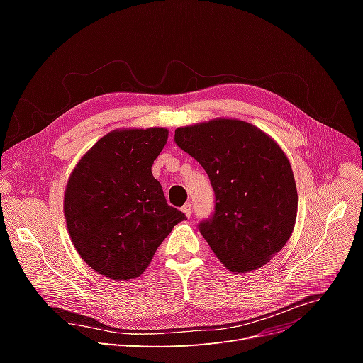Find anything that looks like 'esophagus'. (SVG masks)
I'll use <instances>...</instances> for the list:
<instances>
[{"label":"esophagus","mask_w":363,"mask_h":363,"mask_svg":"<svg viewBox=\"0 0 363 363\" xmlns=\"http://www.w3.org/2000/svg\"><path fill=\"white\" fill-rule=\"evenodd\" d=\"M182 211H183V213L188 216V218H191L192 216V206L188 203V204H184L183 207H182Z\"/></svg>","instance_id":"1"}]
</instances>
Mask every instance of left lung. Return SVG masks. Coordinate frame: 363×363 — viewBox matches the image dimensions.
I'll use <instances>...</instances> for the list:
<instances>
[{
  "instance_id": "left-lung-1",
  "label": "left lung",
  "mask_w": 363,
  "mask_h": 363,
  "mask_svg": "<svg viewBox=\"0 0 363 363\" xmlns=\"http://www.w3.org/2000/svg\"><path fill=\"white\" fill-rule=\"evenodd\" d=\"M175 144L199 162L215 191V213L200 232L232 272L257 269L288 242L298 194L289 159L265 131L216 118L179 127Z\"/></svg>"
}]
</instances>
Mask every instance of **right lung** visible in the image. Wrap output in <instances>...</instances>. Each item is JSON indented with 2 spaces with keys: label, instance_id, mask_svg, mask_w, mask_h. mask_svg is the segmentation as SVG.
I'll return each mask as SVG.
<instances>
[{
  "label": "right lung",
  "instance_id": "obj_1",
  "mask_svg": "<svg viewBox=\"0 0 363 363\" xmlns=\"http://www.w3.org/2000/svg\"><path fill=\"white\" fill-rule=\"evenodd\" d=\"M168 133L162 127L113 130L69 175L63 199L68 233L80 257L104 277H139L186 219L167 203L151 172Z\"/></svg>",
  "mask_w": 363,
  "mask_h": 363
}]
</instances>
